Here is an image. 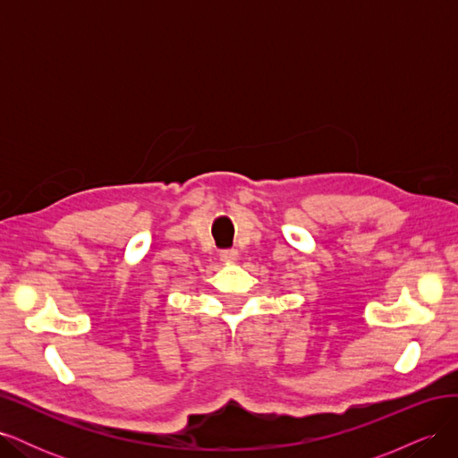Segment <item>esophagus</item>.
Masks as SVG:
<instances>
[{"label": "esophagus", "instance_id": "obj_1", "mask_svg": "<svg viewBox=\"0 0 458 458\" xmlns=\"http://www.w3.org/2000/svg\"><path fill=\"white\" fill-rule=\"evenodd\" d=\"M219 258H221V261H225V263H234V261L239 259V252L233 248V250H224V252H221Z\"/></svg>", "mask_w": 458, "mask_h": 458}]
</instances>
